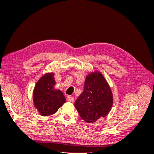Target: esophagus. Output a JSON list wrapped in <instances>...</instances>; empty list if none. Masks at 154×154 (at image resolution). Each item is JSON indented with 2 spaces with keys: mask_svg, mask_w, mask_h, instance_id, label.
<instances>
[{
  "mask_svg": "<svg viewBox=\"0 0 154 154\" xmlns=\"http://www.w3.org/2000/svg\"><path fill=\"white\" fill-rule=\"evenodd\" d=\"M67 100L69 102H73L74 101V98H73V97H72L71 96H68L67 97Z\"/></svg>",
  "mask_w": 154,
  "mask_h": 154,
  "instance_id": "obj_1",
  "label": "esophagus"
}]
</instances>
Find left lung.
I'll use <instances>...</instances> for the list:
<instances>
[{
    "mask_svg": "<svg viewBox=\"0 0 154 154\" xmlns=\"http://www.w3.org/2000/svg\"><path fill=\"white\" fill-rule=\"evenodd\" d=\"M112 104V94L103 76L95 72L86 76L83 91L74 102L80 117L88 123H94L105 117Z\"/></svg>",
    "mask_w": 154,
    "mask_h": 154,
    "instance_id": "8db88e82",
    "label": "left lung"
}]
</instances>
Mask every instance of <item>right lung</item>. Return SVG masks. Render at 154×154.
Instances as JSON below:
<instances>
[{"label":"right lung","instance_id":"add662e5","mask_svg":"<svg viewBox=\"0 0 154 154\" xmlns=\"http://www.w3.org/2000/svg\"><path fill=\"white\" fill-rule=\"evenodd\" d=\"M53 73H47L36 83L33 91V101L36 108L43 116L54 114L66 103V97L60 90H55Z\"/></svg>","mask_w":154,"mask_h":154}]
</instances>
